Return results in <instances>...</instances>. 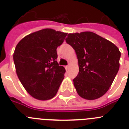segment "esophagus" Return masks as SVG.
<instances>
[{"label": "esophagus", "mask_w": 129, "mask_h": 129, "mask_svg": "<svg viewBox=\"0 0 129 129\" xmlns=\"http://www.w3.org/2000/svg\"><path fill=\"white\" fill-rule=\"evenodd\" d=\"M69 68H70V64H68V65H67V66H66L65 67V68H66V70H68V69H69Z\"/></svg>", "instance_id": "1"}]
</instances>
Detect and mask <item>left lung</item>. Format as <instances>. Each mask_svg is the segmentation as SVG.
Segmentation results:
<instances>
[{
	"label": "left lung",
	"mask_w": 129,
	"mask_h": 129,
	"mask_svg": "<svg viewBox=\"0 0 129 129\" xmlns=\"http://www.w3.org/2000/svg\"><path fill=\"white\" fill-rule=\"evenodd\" d=\"M65 40L74 49L78 59L79 70L73 79L77 94L88 100L103 96L119 70L118 48L91 31L69 34Z\"/></svg>",
	"instance_id": "8db88e82"
}]
</instances>
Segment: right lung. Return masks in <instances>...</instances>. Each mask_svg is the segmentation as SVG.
Here are the masks:
<instances>
[{"label": "right lung", "mask_w": 129, "mask_h": 129, "mask_svg": "<svg viewBox=\"0 0 129 129\" xmlns=\"http://www.w3.org/2000/svg\"><path fill=\"white\" fill-rule=\"evenodd\" d=\"M67 35L46 28L29 34L16 46L13 53L16 72L34 98L48 100L56 95L66 72L56 61L57 48Z\"/></svg>", "instance_id": "add662e5"}]
</instances>
